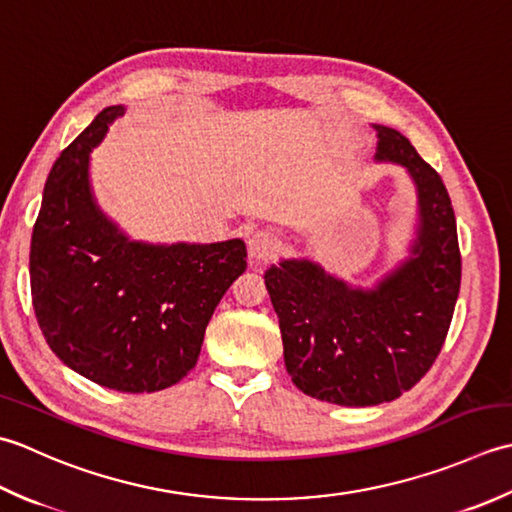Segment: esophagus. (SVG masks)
Instances as JSON below:
<instances>
[{
  "mask_svg": "<svg viewBox=\"0 0 512 512\" xmlns=\"http://www.w3.org/2000/svg\"><path fill=\"white\" fill-rule=\"evenodd\" d=\"M276 249H278L276 236L265 232V229H258V232H254L252 236H249V241H247L249 258L256 260V263H263V260H269L271 256L276 254Z\"/></svg>",
  "mask_w": 512,
  "mask_h": 512,
  "instance_id": "esophagus-1",
  "label": "esophagus"
}]
</instances>
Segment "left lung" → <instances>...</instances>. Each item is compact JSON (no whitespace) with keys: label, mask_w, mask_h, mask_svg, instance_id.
Masks as SVG:
<instances>
[{"label":"left lung","mask_w":512,"mask_h":512,"mask_svg":"<svg viewBox=\"0 0 512 512\" xmlns=\"http://www.w3.org/2000/svg\"><path fill=\"white\" fill-rule=\"evenodd\" d=\"M378 130L375 159L406 168L417 192L411 256L373 289L351 287L307 258L265 271L285 367L311 398L375 406L400 398L433 367L460 294L462 256L451 198L411 141Z\"/></svg>","instance_id":"obj_1"}]
</instances>
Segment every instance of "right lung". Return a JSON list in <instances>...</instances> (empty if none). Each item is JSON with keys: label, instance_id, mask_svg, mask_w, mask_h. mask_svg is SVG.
Masks as SVG:
<instances>
[{"label": "right lung", "instance_id": "add662e5", "mask_svg": "<svg viewBox=\"0 0 512 512\" xmlns=\"http://www.w3.org/2000/svg\"><path fill=\"white\" fill-rule=\"evenodd\" d=\"M123 106L99 112L52 165L30 241L33 307L52 353L121 393L185 378L205 327L247 267L241 238L196 245L130 241L99 210L90 152Z\"/></svg>", "mask_w": 512, "mask_h": 512}]
</instances>
